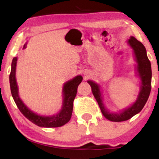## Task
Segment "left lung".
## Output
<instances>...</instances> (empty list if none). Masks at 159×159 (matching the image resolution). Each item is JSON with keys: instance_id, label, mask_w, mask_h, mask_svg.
<instances>
[{"instance_id": "1", "label": "left lung", "mask_w": 159, "mask_h": 159, "mask_svg": "<svg viewBox=\"0 0 159 159\" xmlns=\"http://www.w3.org/2000/svg\"><path fill=\"white\" fill-rule=\"evenodd\" d=\"M128 43L134 50L136 62L138 63L137 72L141 81L140 93L135 102L133 104L132 106L124 109L119 114L110 113L105 108L103 104L102 96L99 86L93 81H87L92 88L93 94L97 101L104 116L112 122L125 121V120L131 119L135 114H138L143 109L146 102L148 100L151 91L152 69H151L150 61L147 57L145 47L140 42L133 36H131L130 39L128 40Z\"/></svg>"}]
</instances>
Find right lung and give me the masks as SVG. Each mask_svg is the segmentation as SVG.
<instances>
[{
    "label": "right lung",
    "instance_id": "obj_1",
    "mask_svg": "<svg viewBox=\"0 0 159 159\" xmlns=\"http://www.w3.org/2000/svg\"><path fill=\"white\" fill-rule=\"evenodd\" d=\"M26 45H24V48H26ZM16 63H17V57H14L12 59V65H11V72L10 75V84L11 93L14 101L21 111L27 119L35 125L40 127L45 128H55L60 127L65 125L70 120L72 116V110H73V102L77 94V90L78 85L82 81L81 75H78L75 77L73 79L67 81L63 85V106L61 111L56 115H53L50 116H40L37 114H35L30 111L27 107L19 96V89H18L17 83L16 79Z\"/></svg>",
    "mask_w": 159,
    "mask_h": 159
}]
</instances>
